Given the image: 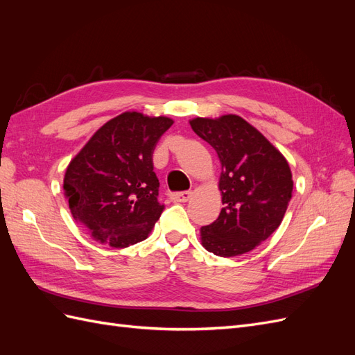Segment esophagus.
Returning <instances> with one entry per match:
<instances>
[{
	"mask_svg": "<svg viewBox=\"0 0 355 355\" xmlns=\"http://www.w3.org/2000/svg\"><path fill=\"white\" fill-rule=\"evenodd\" d=\"M192 197V191H182V192H173V194H170L171 201L175 202H185Z\"/></svg>",
	"mask_w": 355,
	"mask_h": 355,
	"instance_id": "obj_1",
	"label": "esophagus"
}]
</instances>
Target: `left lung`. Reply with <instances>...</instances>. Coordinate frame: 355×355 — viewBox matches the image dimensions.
<instances>
[{
  "instance_id": "1",
  "label": "left lung",
  "mask_w": 355,
  "mask_h": 355,
  "mask_svg": "<svg viewBox=\"0 0 355 355\" xmlns=\"http://www.w3.org/2000/svg\"><path fill=\"white\" fill-rule=\"evenodd\" d=\"M189 124L216 151L222 171L219 218L200 230L207 252L232 257L253 250L280 227L293 179L287 159L244 118L197 116Z\"/></svg>"
}]
</instances>
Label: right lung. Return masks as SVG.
I'll return each mask as SVG.
<instances>
[{"label": "right lung", "instance_id": "right-lung-1", "mask_svg": "<svg viewBox=\"0 0 355 355\" xmlns=\"http://www.w3.org/2000/svg\"><path fill=\"white\" fill-rule=\"evenodd\" d=\"M173 124L168 116L125 111L94 132L67 167L63 192L73 219L115 249L144 241L164 206L153 154Z\"/></svg>", "mask_w": 355, "mask_h": 355}]
</instances>
